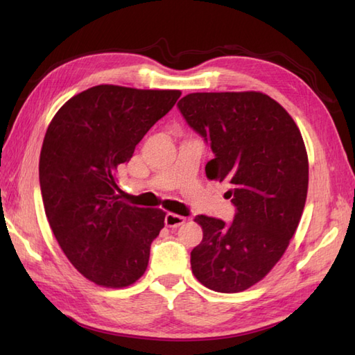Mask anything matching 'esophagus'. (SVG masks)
I'll use <instances>...</instances> for the list:
<instances>
[{
  "mask_svg": "<svg viewBox=\"0 0 355 355\" xmlns=\"http://www.w3.org/2000/svg\"><path fill=\"white\" fill-rule=\"evenodd\" d=\"M184 223H186V218L182 215L166 214V216H164V224L168 225V227H178V225H182Z\"/></svg>",
  "mask_w": 355,
  "mask_h": 355,
  "instance_id": "obj_1",
  "label": "esophagus"
}]
</instances>
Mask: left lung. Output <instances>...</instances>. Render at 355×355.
<instances>
[{
    "mask_svg": "<svg viewBox=\"0 0 355 355\" xmlns=\"http://www.w3.org/2000/svg\"><path fill=\"white\" fill-rule=\"evenodd\" d=\"M212 148L206 175L229 183L232 223L195 216L202 241L192 273L207 288L238 293L259 282L282 258L304 212L308 157L299 128L267 94L192 93L177 103Z\"/></svg>",
    "mask_w": 355,
    "mask_h": 355,
    "instance_id": "1",
    "label": "left lung"
}]
</instances>
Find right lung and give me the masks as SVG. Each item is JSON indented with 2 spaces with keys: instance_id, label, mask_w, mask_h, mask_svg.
<instances>
[{
  "instance_id": "obj_1",
  "label": "right lung",
  "mask_w": 355,
  "mask_h": 355,
  "mask_svg": "<svg viewBox=\"0 0 355 355\" xmlns=\"http://www.w3.org/2000/svg\"><path fill=\"white\" fill-rule=\"evenodd\" d=\"M180 96L178 89L97 85L65 102L45 132V215L74 268L97 285L122 288L148 267L166 214L125 205L116 171Z\"/></svg>"
}]
</instances>
